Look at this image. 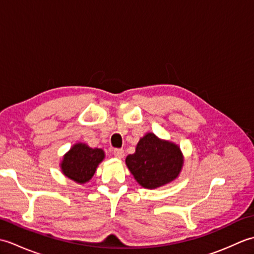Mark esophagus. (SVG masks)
<instances>
[{
	"instance_id": "esophagus-1",
	"label": "esophagus",
	"mask_w": 254,
	"mask_h": 254,
	"mask_svg": "<svg viewBox=\"0 0 254 254\" xmlns=\"http://www.w3.org/2000/svg\"><path fill=\"white\" fill-rule=\"evenodd\" d=\"M113 155H115V157L118 159H122L124 157V150L121 148H116L113 150Z\"/></svg>"
}]
</instances>
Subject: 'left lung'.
I'll return each instance as SVG.
<instances>
[{
  "instance_id": "1",
  "label": "left lung",
  "mask_w": 254,
  "mask_h": 254,
  "mask_svg": "<svg viewBox=\"0 0 254 254\" xmlns=\"http://www.w3.org/2000/svg\"><path fill=\"white\" fill-rule=\"evenodd\" d=\"M185 157L178 144L161 139L148 132L139 139L135 153L126 158V165L139 186L157 189L179 177Z\"/></svg>"
}]
</instances>
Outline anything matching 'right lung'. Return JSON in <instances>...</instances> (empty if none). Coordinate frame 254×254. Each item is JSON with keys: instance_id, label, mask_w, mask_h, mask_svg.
Returning a JSON list of instances; mask_svg holds the SVG:
<instances>
[{"instance_id": "obj_1", "label": "right lung", "mask_w": 254, "mask_h": 254, "mask_svg": "<svg viewBox=\"0 0 254 254\" xmlns=\"http://www.w3.org/2000/svg\"><path fill=\"white\" fill-rule=\"evenodd\" d=\"M106 155L101 148H91L85 143H76L64 154L60 163L62 174L79 185L88 182Z\"/></svg>"}]
</instances>
